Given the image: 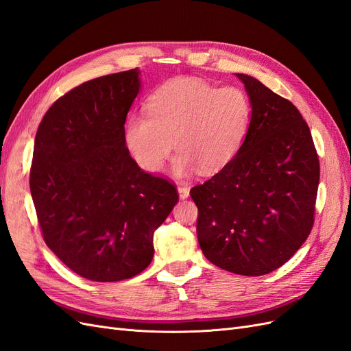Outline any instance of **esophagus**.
Returning <instances> with one entry per match:
<instances>
[{"label":"esophagus","instance_id":"1","mask_svg":"<svg viewBox=\"0 0 351 351\" xmlns=\"http://www.w3.org/2000/svg\"><path fill=\"white\" fill-rule=\"evenodd\" d=\"M178 194H179V198H181V199L188 198L189 197V188L184 186V185H179L178 186Z\"/></svg>","mask_w":351,"mask_h":351}]
</instances>
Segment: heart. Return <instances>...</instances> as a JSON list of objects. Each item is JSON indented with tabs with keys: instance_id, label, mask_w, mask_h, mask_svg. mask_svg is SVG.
I'll return each instance as SVG.
<instances>
[{
	"instance_id": "1",
	"label": "heart",
	"mask_w": 351,
	"mask_h": 351,
	"mask_svg": "<svg viewBox=\"0 0 351 351\" xmlns=\"http://www.w3.org/2000/svg\"><path fill=\"white\" fill-rule=\"evenodd\" d=\"M250 122L252 101L244 89L178 77L149 97L147 114L126 119L125 143L147 172L162 170L175 145L179 152L172 162L175 176L185 178L197 169L213 175L238 154Z\"/></svg>"
}]
</instances>
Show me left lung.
Listing matches in <instances>:
<instances>
[{
  "label": "left lung",
  "instance_id": "left-lung-1",
  "mask_svg": "<svg viewBox=\"0 0 351 351\" xmlns=\"http://www.w3.org/2000/svg\"><path fill=\"white\" fill-rule=\"evenodd\" d=\"M252 101L238 154L191 189L197 237L213 265L244 276L281 267L313 226L319 158L297 107L256 77L235 73Z\"/></svg>",
  "mask_w": 351,
  "mask_h": 351
}]
</instances>
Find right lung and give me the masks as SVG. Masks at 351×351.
Instances as JSON below:
<instances>
[{"instance_id":"obj_1","label":"right lung","mask_w":351,"mask_h":351,"mask_svg":"<svg viewBox=\"0 0 351 351\" xmlns=\"http://www.w3.org/2000/svg\"><path fill=\"white\" fill-rule=\"evenodd\" d=\"M139 69L93 79L48 108L35 136L31 194L48 248L79 276L129 279L152 263L175 186L129 154L125 122Z\"/></svg>"}]
</instances>
